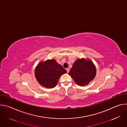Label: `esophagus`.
Returning a JSON list of instances; mask_svg holds the SVG:
<instances>
[{
	"mask_svg": "<svg viewBox=\"0 0 127 127\" xmlns=\"http://www.w3.org/2000/svg\"><path fill=\"white\" fill-rule=\"evenodd\" d=\"M66 71H67V73H68V72H69V68H67V69H66Z\"/></svg>",
	"mask_w": 127,
	"mask_h": 127,
	"instance_id": "34e87169",
	"label": "esophagus"
}]
</instances>
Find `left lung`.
<instances>
[{
	"instance_id": "1",
	"label": "left lung",
	"mask_w": 127,
	"mask_h": 127,
	"mask_svg": "<svg viewBox=\"0 0 127 127\" xmlns=\"http://www.w3.org/2000/svg\"><path fill=\"white\" fill-rule=\"evenodd\" d=\"M96 74V67L93 61L84 58L77 59L69 72V75L81 86L88 84L95 78Z\"/></svg>"
}]
</instances>
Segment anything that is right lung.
<instances>
[{
  "instance_id": "1",
  "label": "right lung",
  "mask_w": 127,
  "mask_h": 127,
  "mask_svg": "<svg viewBox=\"0 0 127 127\" xmlns=\"http://www.w3.org/2000/svg\"><path fill=\"white\" fill-rule=\"evenodd\" d=\"M67 71L56 60L52 59L41 61L34 70V75L39 83L48 88L55 87L59 78Z\"/></svg>"
}]
</instances>
